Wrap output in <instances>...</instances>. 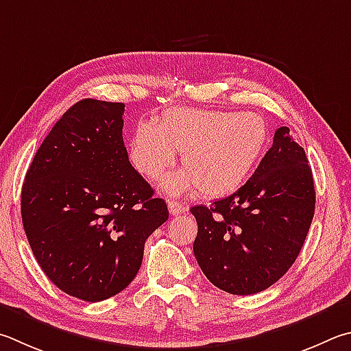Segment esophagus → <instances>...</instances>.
Returning a JSON list of instances; mask_svg holds the SVG:
<instances>
[{
  "instance_id": "34e87169",
  "label": "esophagus",
  "mask_w": 351,
  "mask_h": 351,
  "mask_svg": "<svg viewBox=\"0 0 351 351\" xmlns=\"http://www.w3.org/2000/svg\"><path fill=\"white\" fill-rule=\"evenodd\" d=\"M184 210H186V208H184L182 204L176 202V201H169V212H170V215L178 216V215H181Z\"/></svg>"
}]
</instances>
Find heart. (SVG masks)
Instances as JSON below:
<instances>
[{
	"instance_id": "b5f03b06",
	"label": "heart",
	"mask_w": 351,
	"mask_h": 351,
	"mask_svg": "<svg viewBox=\"0 0 351 351\" xmlns=\"http://www.w3.org/2000/svg\"><path fill=\"white\" fill-rule=\"evenodd\" d=\"M267 141V124L259 113L170 107L158 123L141 121L129 141L130 164L156 181L182 154L186 170L170 176L164 187L171 195L199 189L208 197L233 193L250 175Z\"/></svg>"
}]
</instances>
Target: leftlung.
Instances as JSON below:
<instances>
[{"label": "left lung", "mask_w": 351, "mask_h": 351, "mask_svg": "<svg viewBox=\"0 0 351 351\" xmlns=\"http://www.w3.org/2000/svg\"><path fill=\"white\" fill-rule=\"evenodd\" d=\"M315 184L304 149L279 127L250 180L212 206H195L193 253L204 275L232 295H253L295 263L315 215Z\"/></svg>", "instance_id": "left-lung-1"}]
</instances>
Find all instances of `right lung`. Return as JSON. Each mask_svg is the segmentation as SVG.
Segmentation results:
<instances>
[{"instance_id": "add662e5", "label": "right lung", "mask_w": 351, "mask_h": 351, "mask_svg": "<svg viewBox=\"0 0 351 351\" xmlns=\"http://www.w3.org/2000/svg\"><path fill=\"white\" fill-rule=\"evenodd\" d=\"M124 104L82 99L62 114L25 173L21 216L38 264L67 295L99 302L123 291L167 204L132 167Z\"/></svg>"}]
</instances>
